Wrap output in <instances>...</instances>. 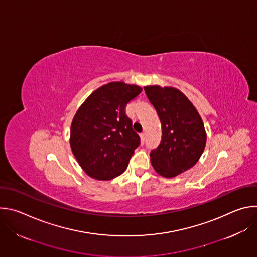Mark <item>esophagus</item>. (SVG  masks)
I'll return each mask as SVG.
<instances>
[{
	"mask_svg": "<svg viewBox=\"0 0 257 257\" xmlns=\"http://www.w3.org/2000/svg\"><path fill=\"white\" fill-rule=\"evenodd\" d=\"M140 138H141V141L144 142V140H145V133L144 132L140 133Z\"/></svg>",
	"mask_w": 257,
	"mask_h": 257,
	"instance_id": "34e87169",
	"label": "esophagus"
}]
</instances>
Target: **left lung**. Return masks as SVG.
I'll use <instances>...</instances> for the list:
<instances>
[{
    "instance_id": "8db88e82",
    "label": "left lung",
    "mask_w": 257,
    "mask_h": 257,
    "mask_svg": "<svg viewBox=\"0 0 257 257\" xmlns=\"http://www.w3.org/2000/svg\"><path fill=\"white\" fill-rule=\"evenodd\" d=\"M144 91L162 123V140L151 152L156 172L173 178L192 168L200 159L206 132L197 109L187 96L174 87L145 86Z\"/></svg>"
}]
</instances>
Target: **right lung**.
Here are the masks:
<instances>
[{
    "instance_id": "add662e5",
    "label": "right lung",
    "mask_w": 257,
    "mask_h": 257,
    "mask_svg": "<svg viewBox=\"0 0 257 257\" xmlns=\"http://www.w3.org/2000/svg\"><path fill=\"white\" fill-rule=\"evenodd\" d=\"M141 91L138 85L109 82L94 90L78 108L71 124L70 146L89 177L106 181L126 170L140 137L125 108Z\"/></svg>"
}]
</instances>
